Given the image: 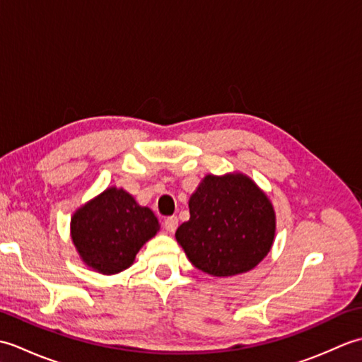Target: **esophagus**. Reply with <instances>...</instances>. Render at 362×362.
<instances>
[{
	"label": "esophagus",
	"instance_id": "esophagus-1",
	"mask_svg": "<svg viewBox=\"0 0 362 362\" xmlns=\"http://www.w3.org/2000/svg\"><path fill=\"white\" fill-rule=\"evenodd\" d=\"M177 226H179V219H177L175 216H169L165 219V228L168 230V232H175Z\"/></svg>",
	"mask_w": 362,
	"mask_h": 362
}]
</instances>
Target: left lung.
I'll list each match as a JSON object with an SVG mask.
<instances>
[{"mask_svg":"<svg viewBox=\"0 0 362 362\" xmlns=\"http://www.w3.org/2000/svg\"><path fill=\"white\" fill-rule=\"evenodd\" d=\"M189 221L175 240L191 264L213 276L252 271L272 249L275 210L249 175L206 174L189 197Z\"/></svg>","mask_w":362,"mask_h":362,"instance_id":"obj_1","label":"left lung"}]
</instances>
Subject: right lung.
<instances>
[{"label": "right lung", "mask_w": 362, "mask_h": 362, "mask_svg": "<svg viewBox=\"0 0 362 362\" xmlns=\"http://www.w3.org/2000/svg\"><path fill=\"white\" fill-rule=\"evenodd\" d=\"M71 241L81 259L103 275L134 264L138 250L157 235L158 219L126 189L110 187L71 216Z\"/></svg>", "instance_id": "right-lung-1"}]
</instances>
